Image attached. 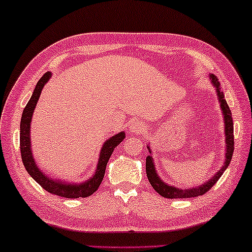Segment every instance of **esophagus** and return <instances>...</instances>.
Wrapping results in <instances>:
<instances>
[{"label": "esophagus", "mask_w": 252, "mask_h": 252, "mask_svg": "<svg viewBox=\"0 0 252 252\" xmlns=\"http://www.w3.org/2000/svg\"><path fill=\"white\" fill-rule=\"evenodd\" d=\"M143 128H144L143 124L140 123V122H138V121L131 122L130 125H129V129H130L131 131H133V133H135V134L140 133V130H142Z\"/></svg>", "instance_id": "1"}]
</instances>
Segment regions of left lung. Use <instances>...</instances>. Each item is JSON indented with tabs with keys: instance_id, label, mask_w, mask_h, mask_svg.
Here are the masks:
<instances>
[{
	"instance_id": "1",
	"label": "left lung",
	"mask_w": 252,
	"mask_h": 252,
	"mask_svg": "<svg viewBox=\"0 0 252 252\" xmlns=\"http://www.w3.org/2000/svg\"><path fill=\"white\" fill-rule=\"evenodd\" d=\"M210 79H211V83H213L214 86L216 87V90H217L220 106H221V109L224 116V133H226V144H227L226 145L227 152H226V159H224V164L217 174H215L213 177L210 178V180L206 182L205 184H202L201 186H198L191 189H179L177 187L169 186V185H167L162 182V180H160V178L158 177V175L156 173L155 167H154V161H153L152 156H147L146 158L147 178L153 186V188L155 189L160 196L165 198H169V199H174L175 198L176 199V198H191V197L202 196L207 191H209L210 188L218 182L219 178L221 177V175L223 174V171L227 169V167L231 161L233 149H235V147H233V145H235V140H233V122H232L231 110L229 108L226 99H224L223 93L220 91V83H219L218 77L216 76V75L211 74ZM149 153H151V151H149Z\"/></svg>"
}]
</instances>
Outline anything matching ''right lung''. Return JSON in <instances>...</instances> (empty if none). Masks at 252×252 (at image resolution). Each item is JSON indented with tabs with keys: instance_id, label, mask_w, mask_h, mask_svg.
Segmentation results:
<instances>
[{
	"instance_id": "right-lung-1",
	"label": "right lung",
	"mask_w": 252,
	"mask_h": 252,
	"mask_svg": "<svg viewBox=\"0 0 252 252\" xmlns=\"http://www.w3.org/2000/svg\"><path fill=\"white\" fill-rule=\"evenodd\" d=\"M50 77L51 73L47 72L39 78L36 86L34 88L33 95L29 100V103L26 104L23 110V114H22L20 125V149L22 161H23L25 169L31 175V177H32L39 186L45 189L46 191L64 198H85L93 195V193L98 189L101 180L104 178L106 165H107L110 155H112L114 149L123 142L126 136L125 133L122 131V133L115 135L112 138L106 140L105 144L103 145V148H101L100 151L99 160L98 164H97L95 174L94 176H92V178L86 180L85 183L65 184L63 182H61V180L51 179L50 177L45 176V174H43L42 171L37 168V165L35 164L32 151H31L30 127L35 106L37 104V100L39 98V95H41V92L44 85H45Z\"/></svg>"
}]
</instances>
